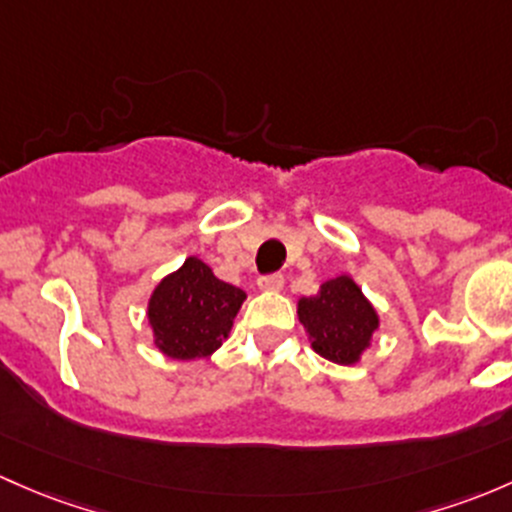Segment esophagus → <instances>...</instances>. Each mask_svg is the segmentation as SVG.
<instances>
[{
  "instance_id": "obj_1",
  "label": "esophagus",
  "mask_w": 512,
  "mask_h": 512,
  "mask_svg": "<svg viewBox=\"0 0 512 512\" xmlns=\"http://www.w3.org/2000/svg\"><path fill=\"white\" fill-rule=\"evenodd\" d=\"M257 287H260L262 292H279V289L284 287V277L279 272L265 274V277L257 279Z\"/></svg>"
}]
</instances>
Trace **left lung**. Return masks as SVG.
I'll list each match as a JSON object with an SVG mask.
<instances>
[{
	"mask_svg": "<svg viewBox=\"0 0 512 512\" xmlns=\"http://www.w3.org/2000/svg\"><path fill=\"white\" fill-rule=\"evenodd\" d=\"M299 321L314 338L311 348L338 365L355 363L378 328V314L346 274L321 284L316 297L299 299Z\"/></svg>",
	"mask_w": 512,
	"mask_h": 512,
	"instance_id": "1",
	"label": "left lung"
}]
</instances>
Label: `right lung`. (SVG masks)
<instances>
[{"label":"right lung","mask_w":512,"mask_h":512,"mask_svg":"<svg viewBox=\"0 0 512 512\" xmlns=\"http://www.w3.org/2000/svg\"><path fill=\"white\" fill-rule=\"evenodd\" d=\"M242 301V289L220 282L206 262L188 257L181 270L161 279L149 299L159 351L176 360L211 355L230 333Z\"/></svg>","instance_id":"obj_1"}]
</instances>
